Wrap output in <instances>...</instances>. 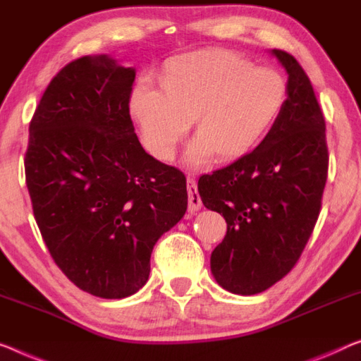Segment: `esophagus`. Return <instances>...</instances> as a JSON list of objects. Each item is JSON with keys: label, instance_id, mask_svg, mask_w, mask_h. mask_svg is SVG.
<instances>
[{"label": "esophagus", "instance_id": "34e87169", "mask_svg": "<svg viewBox=\"0 0 361 361\" xmlns=\"http://www.w3.org/2000/svg\"><path fill=\"white\" fill-rule=\"evenodd\" d=\"M186 188H188V195H190V206H188V209H190V212H197V211H201V207H202V201H201V197H199L196 181L192 180V178H188V181H186Z\"/></svg>", "mask_w": 361, "mask_h": 361}]
</instances>
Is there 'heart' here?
Listing matches in <instances>:
<instances>
[{
    "instance_id": "obj_1",
    "label": "heart",
    "mask_w": 361,
    "mask_h": 361,
    "mask_svg": "<svg viewBox=\"0 0 361 361\" xmlns=\"http://www.w3.org/2000/svg\"><path fill=\"white\" fill-rule=\"evenodd\" d=\"M164 87L142 80L129 99V111L154 157L169 160L195 118L197 134L185 162L207 164L215 154L236 159L248 154L274 125L287 99L277 71L252 68L222 50L197 51L170 61Z\"/></svg>"
}]
</instances>
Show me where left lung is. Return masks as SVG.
I'll list each match as a JSON object with an SVG mask.
<instances>
[{
	"label": "left lung",
	"instance_id": "left-lung-1",
	"mask_svg": "<svg viewBox=\"0 0 361 361\" xmlns=\"http://www.w3.org/2000/svg\"><path fill=\"white\" fill-rule=\"evenodd\" d=\"M269 53L287 73L281 115L252 152L197 181L204 206L227 222L211 255L212 276L246 297L297 264L318 220L329 162L324 116L308 76L288 53Z\"/></svg>",
	"mask_w": 361,
	"mask_h": 361
}]
</instances>
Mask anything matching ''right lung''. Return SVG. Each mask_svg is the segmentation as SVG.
<instances>
[{"mask_svg": "<svg viewBox=\"0 0 361 361\" xmlns=\"http://www.w3.org/2000/svg\"><path fill=\"white\" fill-rule=\"evenodd\" d=\"M136 69L110 55L64 66L29 126L25 181L48 251L106 300L146 285L150 255L188 207L186 178L142 149L129 116Z\"/></svg>", "mask_w": 361, "mask_h": 361, "instance_id": "1", "label": "right lung"}]
</instances>
